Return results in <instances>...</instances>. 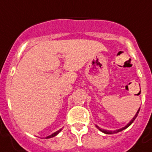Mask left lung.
<instances>
[{"label": "left lung", "mask_w": 152, "mask_h": 152, "mask_svg": "<svg viewBox=\"0 0 152 152\" xmlns=\"http://www.w3.org/2000/svg\"><path fill=\"white\" fill-rule=\"evenodd\" d=\"M139 110H140V108L138 109V112H137V113L135 114V116H134V118H133L132 120L129 121V123H128V124H127V125H126V126H125V127H123V128H121V129H117V130H114V131H108V130H106V129H100V128H99V126H96V127H97V128H98V129H99V130H100V131H102V132H103V133H104V134H115V133H117V132H120V131H122L123 129H126L127 127H129V126H130V125H131V124H132L133 122H134V121L135 120V118H136V117H137V116H138V112H139Z\"/></svg>", "instance_id": "8db88e82"}]
</instances>
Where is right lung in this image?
<instances>
[{"instance_id": "1", "label": "right lung", "mask_w": 152, "mask_h": 152, "mask_svg": "<svg viewBox=\"0 0 152 152\" xmlns=\"http://www.w3.org/2000/svg\"><path fill=\"white\" fill-rule=\"evenodd\" d=\"M61 129H59V130H57V131H56V132H55V133H53V134H52L49 135V136H48V137L46 138H53V137H55V136L58 134H59V133L61 132Z\"/></svg>"}]
</instances>
